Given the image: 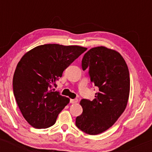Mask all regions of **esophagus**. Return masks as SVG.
Here are the masks:
<instances>
[{
  "label": "esophagus",
  "mask_w": 152,
  "mask_h": 152,
  "mask_svg": "<svg viewBox=\"0 0 152 152\" xmlns=\"http://www.w3.org/2000/svg\"><path fill=\"white\" fill-rule=\"evenodd\" d=\"M70 102L71 104H76V103L78 102V99H71Z\"/></svg>",
  "instance_id": "esophagus-1"
}]
</instances>
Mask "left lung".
Wrapping results in <instances>:
<instances>
[{"label": "left lung", "mask_w": 152, "mask_h": 152, "mask_svg": "<svg viewBox=\"0 0 152 152\" xmlns=\"http://www.w3.org/2000/svg\"><path fill=\"white\" fill-rule=\"evenodd\" d=\"M82 69H88L91 81L99 88L93 101L82 99V114L76 125L90 135L105 132L123 114L130 91L129 71L118 52L104 46L91 48L83 56Z\"/></svg>", "instance_id": "left-lung-1"}]
</instances>
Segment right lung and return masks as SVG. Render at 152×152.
Instances as JSON below:
<instances>
[{
    "label": "right lung",
    "instance_id": "obj_1",
    "mask_svg": "<svg viewBox=\"0 0 152 152\" xmlns=\"http://www.w3.org/2000/svg\"><path fill=\"white\" fill-rule=\"evenodd\" d=\"M87 50L78 46L44 44L23 55L15 69L13 88L22 115L36 129L53 126L70 99L53 91L64 71Z\"/></svg>",
    "mask_w": 152,
    "mask_h": 152
}]
</instances>
